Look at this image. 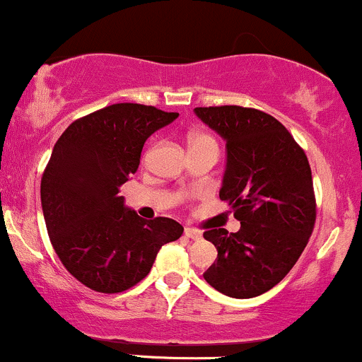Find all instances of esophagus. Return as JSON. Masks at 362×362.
Masks as SVG:
<instances>
[{
	"mask_svg": "<svg viewBox=\"0 0 362 362\" xmlns=\"http://www.w3.org/2000/svg\"><path fill=\"white\" fill-rule=\"evenodd\" d=\"M185 235H186V238H189V239H202V233H200V230L193 229V227H186V229H185Z\"/></svg>",
	"mask_w": 362,
	"mask_h": 362,
	"instance_id": "obj_1",
	"label": "esophagus"
}]
</instances>
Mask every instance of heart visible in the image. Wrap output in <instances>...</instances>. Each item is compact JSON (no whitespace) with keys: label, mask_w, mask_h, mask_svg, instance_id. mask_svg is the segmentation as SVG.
<instances>
[{"label":"heart","mask_w":362,"mask_h":362,"mask_svg":"<svg viewBox=\"0 0 362 362\" xmlns=\"http://www.w3.org/2000/svg\"><path fill=\"white\" fill-rule=\"evenodd\" d=\"M202 141H214V140L210 136H206V135H200V133H194V135L189 136V145L202 144Z\"/></svg>","instance_id":"b5f03b06"}]
</instances>
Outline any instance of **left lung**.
Segmentation results:
<instances>
[{
	"label": "left lung",
	"mask_w": 362,
	"mask_h": 362,
	"mask_svg": "<svg viewBox=\"0 0 362 362\" xmlns=\"http://www.w3.org/2000/svg\"><path fill=\"white\" fill-rule=\"evenodd\" d=\"M194 115L226 141L218 197L241 222L238 233L222 227L203 233L218 253L203 279L229 298H257L289 274L313 233L310 162L267 112L221 105L197 107Z\"/></svg>",
	"instance_id": "obj_1"
}]
</instances>
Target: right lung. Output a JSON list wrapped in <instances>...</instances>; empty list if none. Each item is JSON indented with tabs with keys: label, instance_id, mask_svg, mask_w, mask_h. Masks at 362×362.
Returning <instances> with one entry per match:
<instances>
[{
	"label": "right lung",
	"instance_id": "add662e5",
	"mask_svg": "<svg viewBox=\"0 0 362 362\" xmlns=\"http://www.w3.org/2000/svg\"><path fill=\"white\" fill-rule=\"evenodd\" d=\"M177 116L112 104L76 119L56 141L40 181L44 221L61 263L88 289H129L147 277L160 247L181 238L180 222L145 221L119 197L147 138Z\"/></svg>",
	"mask_w": 362,
	"mask_h": 362
}]
</instances>
